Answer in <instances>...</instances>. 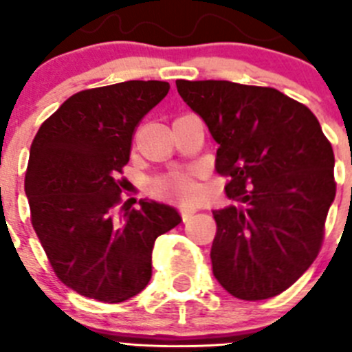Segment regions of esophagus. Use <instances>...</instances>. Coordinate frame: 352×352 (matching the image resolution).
Segmentation results:
<instances>
[{
  "label": "esophagus",
  "instance_id": "1",
  "mask_svg": "<svg viewBox=\"0 0 352 352\" xmlns=\"http://www.w3.org/2000/svg\"><path fill=\"white\" fill-rule=\"evenodd\" d=\"M195 212H197V209H195V208H185V209H182L183 221H188L190 218H192V216L195 214Z\"/></svg>",
  "mask_w": 352,
  "mask_h": 352
}]
</instances>
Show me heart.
Returning a JSON list of instances; mask_svg holds the SVG:
<instances>
[{
	"instance_id": "1",
	"label": "heart",
	"mask_w": 352,
	"mask_h": 352,
	"mask_svg": "<svg viewBox=\"0 0 352 352\" xmlns=\"http://www.w3.org/2000/svg\"><path fill=\"white\" fill-rule=\"evenodd\" d=\"M159 188L164 190V192L174 193V195H178L182 199H195L201 193V188H199L192 173L169 174L167 178L159 182Z\"/></svg>"
}]
</instances>
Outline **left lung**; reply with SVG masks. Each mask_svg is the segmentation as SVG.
Segmentation results:
<instances>
[{"label":"left lung","mask_w":352,"mask_h":352,"mask_svg":"<svg viewBox=\"0 0 352 352\" xmlns=\"http://www.w3.org/2000/svg\"><path fill=\"white\" fill-rule=\"evenodd\" d=\"M218 143L216 173L243 204L212 211V274L241 300H265L311 267L335 199V157L314 113L272 87L176 82Z\"/></svg>","instance_id":"obj_1"}]
</instances>
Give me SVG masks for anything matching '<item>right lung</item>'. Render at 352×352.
I'll use <instances>...</instances> for the list:
<instances>
[{
	"label": "right lung",
	"mask_w": 352,
	"mask_h": 352,
	"mask_svg": "<svg viewBox=\"0 0 352 352\" xmlns=\"http://www.w3.org/2000/svg\"><path fill=\"white\" fill-rule=\"evenodd\" d=\"M169 83L131 80L76 92L38 129L25 170L31 223L60 281L118 304L146 288L155 239L179 225L170 206L120 208L124 166L141 118Z\"/></svg>",
	"instance_id": "1"
}]
</instances>
